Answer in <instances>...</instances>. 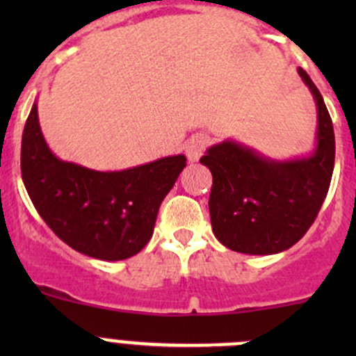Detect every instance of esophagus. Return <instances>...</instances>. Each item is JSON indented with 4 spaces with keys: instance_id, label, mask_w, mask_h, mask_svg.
Returning <instances> with one entry per match:
<instances>
[{
    "instance_id": "1",
    "label": "esophagus",
    "mask_w": 356,
    "mask_h": 356,
    "mask_svg": "<svg viewBox=\"0 0 356 356\" xmlns=\"http://www.w3.org/2000/svg\"><path fill=\"white\" fill-rule=\"evenodd\" d=\"M207 146H208V139L204 138L203 134L193 136V138L189 139V141L186 143V146H184V152H186V156H188V160L189 161H198L200 158L203 156Z\"/></svg>"
}]
</instances>
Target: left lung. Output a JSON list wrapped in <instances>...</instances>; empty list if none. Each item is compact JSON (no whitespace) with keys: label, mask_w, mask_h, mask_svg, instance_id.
I'll return each instance as SVG.
<instances>
[{"label":"left lung","mask_w":356,"mask_h":356,"mask_svg":"<svg viewBox=\"0 0 356 356\" xmlns=\"http://www.w3.org/2000/svg\"><path fill=\"white\" fill-rule=\"evenodd\" d=\"M298 74L317 105V146L310 156L272 160L232 139L210 146L201 163L213 177L210 220L225 248L246 254H274L296 245L317 218L334 170V129L317 86Z\"/></svg>","instance_id":"1"}]
</instances>
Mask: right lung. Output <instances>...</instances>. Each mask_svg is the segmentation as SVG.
Instances as JSON below:
<instances>
[{
    "mask_svg": "<svg viewBox=\"0 0 356 356\" xmlns=\"http://www.w3.org/2000/svg\"><path fill=\"white\" fill-rule=\"evenodd\" d=\"M186 167L165 156L118 172H99L53 155L32 105L22 134V181L48 227L75 251L98 260L134 257L152 239L158 208Z\"/></svg>",
    "mask_w": 356,
    "mask_h": 356,
    "instance_id": "right-lung-1",
    "label": "right lung"
}]
</instances>
